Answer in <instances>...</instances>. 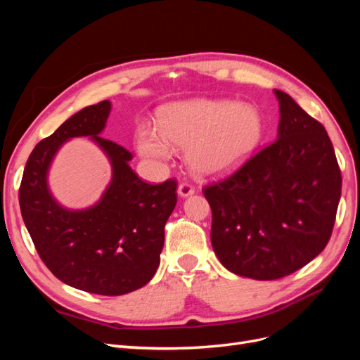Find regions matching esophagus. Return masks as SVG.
Returning a JSON list of instances; mask_svg holds the SVG:
<instances>
[{"label":"esophagus","mask_w":360,"mask_h":360,"mask_svg":"<svg viewBox=\"0 0 360 360\" xmlns=\"http://www.w3.org/2000/svg\"><path fill=\"white\" fill-rule=\"evenodd\" d=\"M177 193L180 195L181 198H186V197H191V195L195 193V189H193V186H191V184H188V183H180Z\"/></svg>","instance_id":"34e87169"}]
</instances>
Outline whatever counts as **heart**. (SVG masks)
<instances>
[{
    "instance_id": "1",
    "label": "heart",
    "mask_w": 360,
    "mask_h": 360,
    "mask_svg": "<svg viewBox=\"0 0 360 360\" xmlns=\"http://www.w3.org/2000/svg\"><path fill=\"white\" fill-rule=\"evenodd\" d=\"M159 129L141 126L136 148L150 159L167 160L172 147L186 148V162L200 177H221L250 159L264 132L254 105L195 97L162 108Z\"/></svg>"
}]
</instances>
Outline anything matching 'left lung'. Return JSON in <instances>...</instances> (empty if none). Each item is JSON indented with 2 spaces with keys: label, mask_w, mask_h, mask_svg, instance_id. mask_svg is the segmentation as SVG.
Masks as SVG:
<instances>
[{
  "label": "left lung",
  "mask_w": 360,
  "mask_h": 360,
  "mask_svg": "<svg viewBox=\"0 0 360 360\" xmlns=\"http://www.w3.org/2000/svg\"><path fill=\"white\" fill-rule=\"evenodd\" d=\"M279 102L278 139L228 179L204 188L212 246L234 275L284 278L328 245L341 198V171L321 123L292 97Z\"/></svg>",
  "instance_id": "1"
}]
</instances>
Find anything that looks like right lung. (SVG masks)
<instances>
[{
  "label": "right lung",
  "instance_id": "obj_1",
  "mask_svg": "<svg viewBox=\"0 0 360 360\" xmlns=\"http://www.w3.org/2000/svg\"><path fill=\"white\" fill-rule=\"evenodd\" d=\"M111 102L86 106L34 147L19 189L22 219L37 252L61 282L102 296H122L155 276L165 224L177 204V183L148 184L130 168L132 153L101 136ZM89 136L110 159L113 177L101 200L81 211L49 191L50 163L64 142Z\"/></svg>",
  "mask_w": 360,
  "mask_h": 360
}]
</instances>
